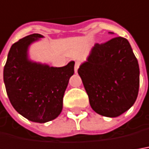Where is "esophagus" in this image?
I'll return each mask as SVG.
<instances>
[{"mask_svg": "<svg viewBox=\"0 0 149 149\" xmlns=\"http://www.w3.org/2000/svg\"><path fill=\"white\" fill-rule=\"evenodd\" d=\"M79 65H80V63H79V62H76V63H75V67H74L75 73H77V70H78V68H79Z\"/></svg>", "mask_w": 149, "mask_h": 149, "instance_id": "34e87169", "label": "esophagus"}]
</instances>
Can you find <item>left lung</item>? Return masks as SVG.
I'll return each mask as SVG.
<instances>
[{"label": "left lung", "instance_id": "obj_1", "mask_svg": "<svg viewBox=\"0 0 149 149\" xmlns=\"http://www.w3.org/2000/svg\"><path fill=\"white\" fill-rule=\"evenodd\" d=\"M113 34V32H109ZM78 74L92 109L100 115L117 117L130 109L137 99L139 68L129 41L115 37L92 47Z\"/></svg>", "mask_w": 149, "mask_h": 149}]
</instances>
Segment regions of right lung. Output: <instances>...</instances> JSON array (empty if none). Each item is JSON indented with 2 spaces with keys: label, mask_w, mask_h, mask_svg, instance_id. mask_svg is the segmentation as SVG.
I'll return each instance as SVG.
<instances>
[{
  "label": "right lung",
  "mask_w": 149,
  "mask_h": 149,
  "mask_svg": "<svg viewBox=\"0 0 149 149\" xmlns=\"http://www.w3.org/2000/svg\"><path fill=\"white\" fill-rule=\"evenodd\" d=\"M43 37L34 33L13 44L3 72L7 95L14 109L38 123L52 121L62 112L63 98L75 64L70 61L57 68L31 60L29 46Z\"/></svg>",
  "instance_id": "add662e5"
}]
</instances>
